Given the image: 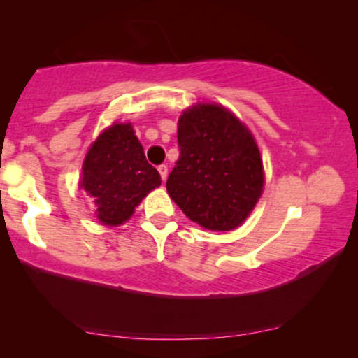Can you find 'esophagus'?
Segmentation results:
<instances>
[{
  "mask_svg": "<svg viewBox=\"0 0 358 358\" xmlns=\"http://www.w3.org/2000/svg\"><path fill=\"white\" fill-rule=\"evenodd\" d=\"M158 171H159V174H161V179L166 180V178H168V166L161 164V166H158Z\"/></svg>",
  "mask_w": 358,
  "mask_h": 358,
  "instance_id": "obj_1",
  "label": "esophagus"
}]
</instances>
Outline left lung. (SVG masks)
<instances>
[{
    "label": "left lung",
    "instance_id": "left-lung-1",
    "mask_svg": "<svg viewBox=\"0 0 358 358\" xmlns=\"http://www.w3.org/2000/svg\"><path fill=\"white\" fill-rule=\"evenodd\" d=\"M178 143L169 197L205 229L239 227L264 189L261 153L248 127L223 106L199 104L180 115Z\"/></svg>",
    "mask_w": 358,
    "mask_h": 358
}]
</instances>
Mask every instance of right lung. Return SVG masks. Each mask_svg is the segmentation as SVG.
Wrapping results in <instances>:
<instances>
[{
  "instance_id": "right-lung-1",
  "label": "right lung",
  "mask_w": 358,
  "mask_h": 358,
  "mask_svg": "<svg viewBox=\"0 0 358 358\" xmlns=\"http://www.w3.org/2000/svg\"><path fill=\"white\" fill-rule=\"evenodd\" d=\"M161 176L145 158L131 124H114L87 151L80 187L94 200L97 218L107 227L127 222Z\"/></svg>"
}]
</instances>
